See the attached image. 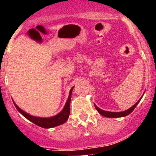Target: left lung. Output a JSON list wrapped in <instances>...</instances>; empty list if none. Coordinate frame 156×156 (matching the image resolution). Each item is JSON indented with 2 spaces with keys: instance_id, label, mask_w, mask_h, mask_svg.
Wrapping results in <instances>:
<instances>
[{
  "instance_id": "obj_1",
  "label": "left lung",
  "mask_w": 156,
  "mask_h": 156,
  "mask_svg": "<svg viewBox=\"0 0 156 156\" xmlns=\"http://www.w3.org/2000/svg\"><path fill=\"white\" fill-rule=\"evenodd\" d=\"M140 99H141V98H140ZM140 100L137 101L136 104L134 105H133L131 107V108H129V109L126 110V111H123V112H108V111H104V110L101 109V108H99L98 107H97V106L95 105V108L97 109V111L99 113L101 114V115H103V116H105V117H108V118H119V117H124L126 116V115H128L129 114H130L133 111V109L135 108V107L137 105V104L139 103V101H140Z\"/></svg>"
}]
</instances>
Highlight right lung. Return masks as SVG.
I'll use <instances>...</instances> for the list:
<instances>
[{
  "label": "right lung",
  "instance_id": "add662e5",
  "mask_svg": "<svg viewBox=\"0 0 156 156\" xmlns=\"http://www.w3.org/2000/svg\"><path fill=\"white\" fill-rule=\"evenodd\" d=\"M73 87L70 90L69 95V98L67 100L66 103V105H65L64 108L62 109V111L61 112H59L58 115H55L53 117H50V118H40V117H35L32 116V115H29L27 112H23V110L20 108H19V106H17V105L14 102V105L16 106V108H17L18 111L27 118V119H29L30 121H31L32 122H34V124L37 125V126H41L43 128H51L55 127V126H59V125L63 124L65 122L67 121V119H69V116L70 113V101H71V95H72V91H73Z\"/></svg>",
  "mask_w": 156,
  "mask_h": 156
}]
</instances>
